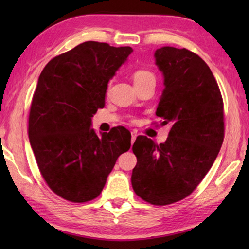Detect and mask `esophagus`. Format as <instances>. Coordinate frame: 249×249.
I'll list each match as a JSON object with an SVG mask.
<instances>
[{"mask_svg":"<svg viewBox=\"0 0 249 249\" xmlns=\"http://www.w3.org/2000/svg\"><path fill=\"white\" fill-rule=\"evenodd\" d=\"M137 136H138V135H137V133H136V132H132V145L134 144V142L136 141Z\"/></svg>","mask_w":249,"mask_h":249,"instance_id":"34e87169","label":"esophagus"}]
</instances>
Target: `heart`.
<instances>
[{
	"label": "heart",
	"mask_w": 249,
	"mask_h": 249,
	"mask_svg": "<svg viewBox=\"0 0 249 249\" xmlns=\"http://www.w3.org/2000/svg\"><path fill=\"white\" fill-rule=\"evenodd\" d=\"M133 79H134V83H140V82L146 81V80L155 79V77H154L153 73L149 72V71L136 70L133 74Z\"/></svg>",
	"instance_id": "obj_1"
}]
</instances>
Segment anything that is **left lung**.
<instances>
[{
  "label": "left lung",
  "instance_id": "1",
  "mask_svg": "<svg viewBox=\"0 0 249 249\" xmlns=\"http://www.w3.org/2000/svg\"><path fill=\"white\" fill-rule=\"evenodd\" d=\"M165 89L156 115L170 125L165 142L138 136L133 145L135 193L154 205L191 195L212 167L224 138V111L217 82L203 59L170 46L154 53Z\"/></svg>",
  "mask_w": 249,
  "mask_h": 249
}]
</instances>
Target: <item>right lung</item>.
<instances>
[{
    "label": "right lung",
    "instance_id": "1",
    "mask_svg": "<svg viewBox=\"0 0 249 249\" xmlns=\"http://www.w3.org/2000/svg\"><path fill=\"white\" fill-rule=\"evenodd\" d=\"M133 49L84 41L52 59L33 95L28 136L39 171L64 199H95L121 154L130 147L123 126L95 133L92 117L105 104L109 80Z\"/></svg>",
    "mask_w": 249,
    "mask_h": 249
}]
</instances>
